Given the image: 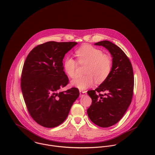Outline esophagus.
Segmentation results:
<instances>
[{
	"mask_svg": "<svg viewBox=\"0 0 155 155\" xmlns=\"http://www.w3.org/2000/svg\"><path fill=\"white\" fill-rule=\"evenodd\" d=\"M80 92V95L81 97H84L87 94V91H82V90H79Z\"/></svg>",
	"mask_w": 155,
	"mask_h": 155,
	"instance_id": "34e87169",
	"label": "esophagus"
}]
</instances>
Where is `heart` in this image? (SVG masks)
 I'll use <instances>...</instances> for the list:
<instances>
[{
	"instance_id": "b5f03b06",
	"label": "heart",
	"mask_w": 155,
	"mask_h": 155,
	"mask_svg": "<svg viewBox=\"0 0 155 155\" xmlns=\"http://www.w3.org/2000/svg\"><path fill=\"white\" fill-rule=\"evenodd\" d=\"M78 61L88 64L84 76H77L71 81V85L79 89H85L94 84H101L110 74L112 63L110 57L95 47L85 45L75 52ZM64 70L67 74L73 78L76 75L77 62L71 57H67L64 61Z\"/></svg>"
}]
</instances>
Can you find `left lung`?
Listing matches in <instances>:
<instances>
[{
    "label": "left lung",
    "mask_w": 155,
    "mask_h": 155,
    "mask_svg": "<svg viewBox=\"0 0 155 155\" xmlns=\"http://www.w3.org/2000/svg\"><path fill=\"white\" fill-rule=\"evenodd\" d=\"M95 45L106 48L112 57L110 74L95 90L87 92L92 104L87 110L90 120L95 125L107 128L117 123L130 106L134 90V74L131 63L124 52L108 41ZM105 92L103 95L97 92Z\"/></svg>",
    "instance_id": "left-lung-1"
}]
</instances>
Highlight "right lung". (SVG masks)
<instances>
[{
    "label": "right lung",
    "instance_id": "right-lung-1",
    "mask_svg": "<svg viewBox=\"0 0 155 155\" xmlns=\"http://www.w3.org/2000/svg\"><path fill=\"white\" fill-rule=\"evenodd\" d=\"M77 42H47L34 48L22 68L21 87L28 113L39 125L61 124L79 95L76 88L60 91L68 83L63 60Z\"/></svg>",
    "mask_w": 155,
    "mask_h": 155
}]
</instances>
